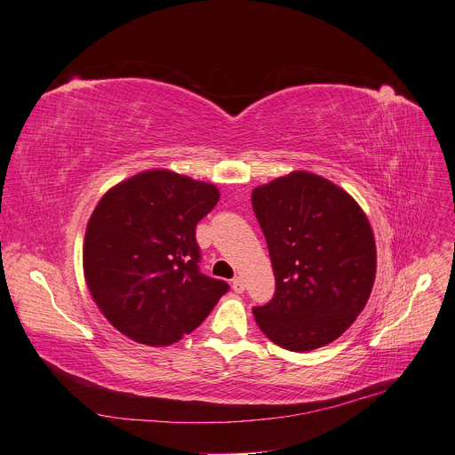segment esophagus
<instances>
[{
    "label": "esophagus",
    "mask_w": 455,
    "mask_h": 455,
    "mask_svg": "<svg viewBox=\"0 0 455 455\" xmlns=\"http://www.w3.org/2000/svg\"><path fill=\"white\" fill-rule=\"evenodd\" d=\"M232 289H234V292L241 294V292H243V291H245V282H243V280H241L239 276H237V278H234V280H232Z\"/></svg>",
    "instance_id": "34e87169"
}]
</instances>
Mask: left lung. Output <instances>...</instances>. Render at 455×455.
I'll list each match as a JSON object with an SVG mask.
<instances>
[{"label": "left lung", "instance_id": "8db88e82", "mask_svg": "<svg viewBox=\"0 0 455 455\" xmlns=\"http://www.w3.org/2000/svg\"><path fill=\"white\" fill-rule=\"evenodd\" d=\"M252 208L276 278L272 299L252 309L263 335L289 351L339 339L368 304L375 282L366 214L347 192L309 172L258 187Z\"/></svg>", "mask_w": 455, "mask_h": 455}]
</instances>
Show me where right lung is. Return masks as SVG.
<instances>
[{
    "mask_svg": "<svg viewBox=\"0 0 455 455\" xmlns=\"http://www.w3.org/2000/svg\"><path fill=\"white\" fill-rule=\"evenodd\" d=\"M218 201L214 185L166 170L133 175L99 201L85 230L84 276L123 335L170 346L230 289L199 270L196 227Z\"/></svg>",
    "mask_w": 455,
    "mask_h": 455,
    "instance_id": "right-lung-1",
    "label": "right lung"
}]
</instances>
